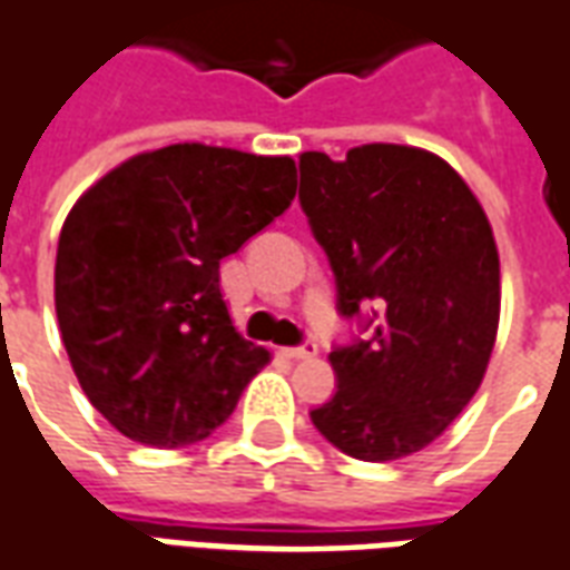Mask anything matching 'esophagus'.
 <instances>
[{
  "label": "esophagus",
  "instance_id": "esophagus-1",
  "mask_svg": "<svg viewBox=\"0 0 570 570\" xmlns=\"http://www.w3.org/2000/svg\"><path fill=\"white\" fill-rule=\"evenodd\" d=\"M286 354H289V357H314V354H317V342L314 340L298 342V345H293V348H286Z\"/></svg>",
  "mask_w": 570,
  "mask_h": 570
}]
</instances>
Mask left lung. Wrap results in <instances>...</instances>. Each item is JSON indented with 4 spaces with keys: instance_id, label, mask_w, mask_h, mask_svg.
Instances as JSON below:
<instances>
[{
    "instance_id": "8db88e82",
    "label": "left lung",
    "mask_w": 570,
    "mask_h": 570,
    "mask_svg": "<svg viewBox=\"0 0 570 570\" xmlns=\"http://www.w3.org/2000/svg\"><path fill=\"white\" fill-rule=\"evenodd\" d=\"M298 203L357 336L333 345L321 435L364 463L423 451L479 392L500 321L488 216L448 163L404 145L298 157Z\"/></svg>"
}]
</instances>
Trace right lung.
Instances as JSON below:
<instances>
[{"mask_svg": "<svg viewBox=\"0 0 570 570\" xmlns=\"http://www.w3.org/2000/svg\"><path fill=\"white\" fill-rule=\"evenodd\" d=\"M293 197L289 157L169 145L117 166L70 209L58 326L82 392L122 435L188 448L234 413L268 352L230 324L218 265Z\"/></svg>", "mask_w": 570, "mask_h": 570, "instance_id": "right-lung-1", "label": "right lung"}]
</instances>
